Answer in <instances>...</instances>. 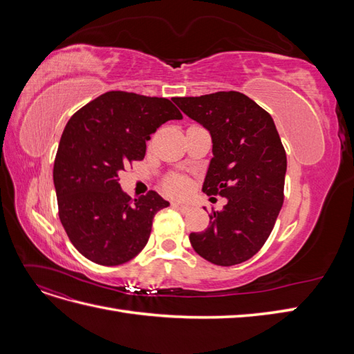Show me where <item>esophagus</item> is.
Segmentation results:
<instances>
[{"mask_svg": "<svg viewBox=\"0 0 354 354\" xmlns=\"http://www.w3.org/2000/svg\"><path fill=\"white\" fill-rule=\"evenodd\" d=\"M173 207H176V208H177V209H180L181 212H189V211H190V205H187V203L173 202Z\"/></svg>", "mask_w": 354, "mask_h": 354, "instance_id": "34e87169", "label": "esophagus"}]
</instances>
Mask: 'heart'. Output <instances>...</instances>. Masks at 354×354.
Masks as SVG:
<instances>
[{
    "label": "heart",
    "mask_w": 354,
    "mask_h": 354,
    "mask_svg": "<svg viewBox=\"0 0 354 354\" xmlns=\"http://www.w3.org/2000/svg\"><path fill=\"white\" fill-rule=\"evenodd\" d=\"M162 189L171 196H185L190 190V180L181 174H169L162 181Z\"/></svg>",
    "instance_id": "1"
}]
</instances>
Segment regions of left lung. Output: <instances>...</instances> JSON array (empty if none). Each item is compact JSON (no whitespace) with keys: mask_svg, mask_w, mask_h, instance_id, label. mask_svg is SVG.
Listing matches in <instances>:
<instances>
[{"mask_svg":"<svg viewBox=\"0 0 354 354\" xmlns=\"http://www.w3.org/2000/svg\"><path fill=\"white\" fill-rule=\"evenodd\" d=\"M174 103L212 137L202 192L227 198L221 211H211L208 229L190 233V243L212 264H241L263 248L285 198L286 153L273 118L238 91L176 97Z\"/></svg>","mask_w":354,"mask_h":354,"instance_id":"1","label":"left lung"}]
</instances>
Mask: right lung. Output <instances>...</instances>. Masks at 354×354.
I'll list each match as a JSON object with an SVG mask.
<instances>
[{
    "label": "right lung",
    "instance_id": "obj_1",
    "mask_svg": "<svg viewBox=\"0 0 354 354\" xmlns=\"http://www.w3.org/2000/svg\"><path fill=\"white\" fill-rule=\"evenodd\" d=\"M183 115L171 100L108 91L72 115L53 168L59 218L72 245L100 266L133 260L169 203L156 192L131 199L118 174L142 160L158 128Z\"/></svg>",
    "mask_w": 354,
    "mask_h": 354
}]
</instances>
